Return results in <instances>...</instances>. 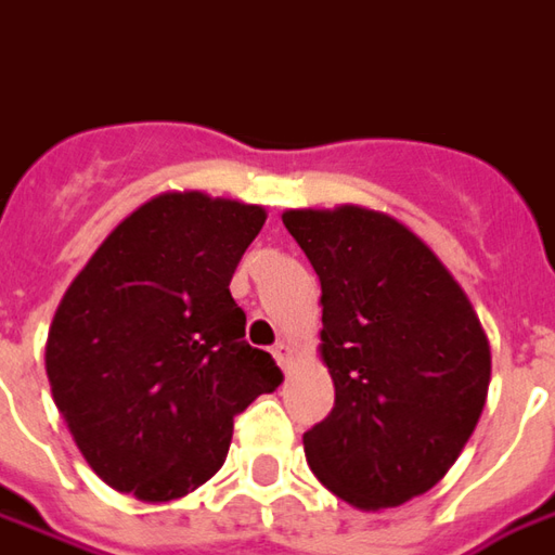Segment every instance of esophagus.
Wrapping results in <instances>:
<instances>
[{
    "label": "esophagus",
    "mask_w": 555,
    "mask_h": 555,
    "mask_svg": "<svg viewBox=\"0 0 555 555\" xmlns=\"http://www.w3.org/2000/svg\"><path fill=\"white\" fill-rule=\"evenodd\" d=\"M271 357L278 359V365H289V359H293V350H289V344L281 341V344H274V350H271Z\"/></svg>",
    "instance_id": "1"
}]
</instances>
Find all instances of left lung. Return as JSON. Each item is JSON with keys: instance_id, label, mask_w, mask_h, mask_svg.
I'll list each match as a JSON object with an SVG mask.
<instances>
[{"instance_id": "obj_1", "label": "left lung", "mask_w": 555, "mask_h": 555, "mask_svg": "<svg viewBox=\"0 0 555 555\" xmlns=\"http://www.w3.org/2000/svg\"><path fill=\"white\" fill-rule=\"evenodd\" d=\"M320 278L332 414L305 431L317 480L359 511L429 492L460 460L489 389L475 305L426 241L362 205L281 214Z\"/></svg>"}]
</instances>
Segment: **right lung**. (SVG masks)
<instances>
[{
  "mask_svg": "<svg viewBox=\"0 0 555 555\" xmlns=\"http://www.w3.org/2000/svg\"><path fill=\"white\" fill-rule=\"evenodd\" d=\"M262 205L171 190L111 229L56 305L51 396L117 492L175 502L227 462L232 420L284 374L244 341L229 281Z\"/></svg>",
  "mask_w": 555,
  "mask_h": 555,
  "instance_id": "1",
  "label": "right lung"
}]
</instances>
